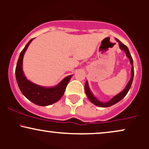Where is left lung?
I'll use <instances>...</instances> for the list:
<instances>
[{
    "label": "left lung",
    "instance_id": "8db88e82",
    "mask_svg": "<svg viewBox=\"0 0 149 149\" xmlns=\"http://www.w3.org/2000/svg\"><path fill=\"white\" fill-rule=\"evenodd\" d=\"M116 40L118 42L119 44V47L120 49L121 50H123L125 52L126 56L128 59H130V64L132 65V69H131V78L130 79L129 82L126 85L125 88H124L123 90H122L120 93L116 95V96H114L113 97H112L109 102H101V101L98 100L94 96V95L92 94V92L90 90V87H89L88 85V82L86 81L85 84V94H86L87 97L89 99V100L90 101V102H92V104H94L95 105L97 106V107H111V106L114 105V104L118 103V102H120L121 100L124 98L126 96V95L127 94L128 91L130 90V87L132 85V83L133 81V78H134V67H133V59L132 58V56L130 53L129 49H128V47L124 44H123L118 39L116 38Z\"/></svg>",
    "mask_w": 149,
    "mask_h": 149
}]
</instances>
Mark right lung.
<instances>
[{
  "label": "right lung",
  "mask_w": 149,
  "mask_h": 149,
  "mask_svg": "<svg viewBox=\"0 0 149 149\" xmlns=\"http://www.w3.org/2000/svg\"><path fill=\"white\" fill-rule=\"evenodd\" d=\"M33 40V38L31 39L20 53L17 63L15 76L19 88L24 96L38 106L45 107L55 103L60 100L72 75L66 76L59 84L53 87L41 86L27 79L23 71V58L29 45Z\"/></svg>",
  "instance_id": "add662e5"
}]
</instances>
